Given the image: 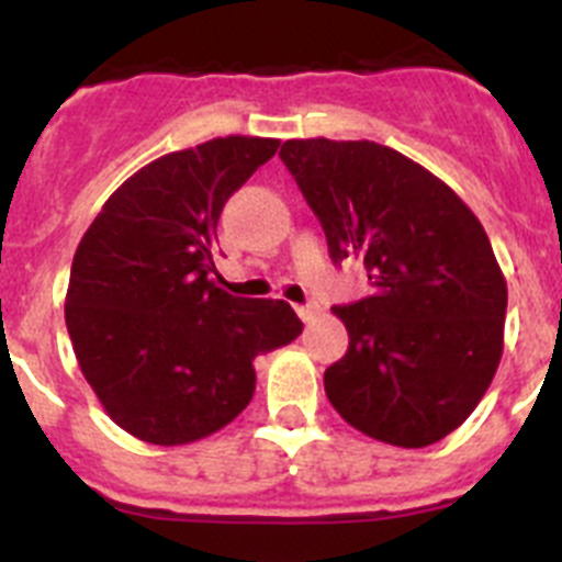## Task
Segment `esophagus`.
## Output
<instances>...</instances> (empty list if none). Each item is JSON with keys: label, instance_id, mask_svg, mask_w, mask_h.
<instances>
[{"label": "esophagus", "instance_id": "34e87169", "mask_svg": "<svg viewBox=\"0 0 562 562\" xmlns=\"http://www.w3.org/2000/svg\"><path fill=\"white\" fill-rule=\"evenodd\" d=\"M295 312H297V317L304 321V324H312V321L321 315V306H317V304H301V306H295Z\"/></svg>", "mask_w": 562, "mask_h": 562}]
</instances>
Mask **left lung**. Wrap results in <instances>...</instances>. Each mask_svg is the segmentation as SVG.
<instances>
[{
  "mask_svg": "<svg viewBox=\"0 0 562 562\" xmlns=\"http://www.w3.org/2000/svg\"><path fill=\"white\" fill-rule=\"evenodd\" d=\"M281 160L335 265L360 258L371 295L331 306L349 351L324 374L351 428L428 448L473 414L504 351L506 281L475 213L405 154L371 140H286Z\"/></svg>",
  "mask_w": 562,
  "mask_h": 562,
  "instance_id": "obj_1",
  "label": "left lung"
}]
</instances>
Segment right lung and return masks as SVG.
I'll return each instance as SVG.
<instances>
[{
  "label": "right lung",
  "mask_w": 562,
  "mask_h": 562,
  "mask_svg": "<svg viewBox=\"0 0 562 562\" xmlns=\"http://www.w3.org/2000/svg\"><path fill=\"white\" fill-rule=\"evenodd\" d=\"M272 137H216L132 173L83 233L67 331L103 411L148 445H188L236 419L258 355L304 329L286 301L233 297L213 281L222 207L278 151Z\"/></svg>",
  "instance_id": "right-lung-1"
}]
</instances>
